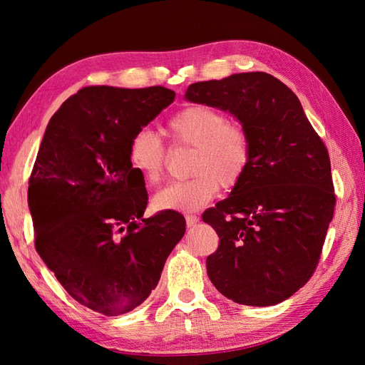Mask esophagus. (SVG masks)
<instances>
[{
  "label": "esophagus",
  "mask_w": 365,
  "mask_h": 365,
  "mask_svg": "<svg viewBox=\"0 0 365 365\" xmlns=\"http://www.w3.org/2000/svg\"><path fill=\"white\" fill-rule=\"evenodd\" d=\"M197 222H199V216L197 215H187V226L188 227H192Z\"/></svg>",
  "instance_id": "34e87169"
}]
</instances>
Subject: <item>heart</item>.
Listing matches in <instances>:
<instances>
[{"instance_id": "1", "label": "heart", "mask_w": 365, "mask_h": 365, "mask_svg": "<svg viewBox=\"0 0 365 365\" xmlns=\"http://www.w3.org/2000/svg\"><path fill=\"white\" fill-rule=\"evenodd\" d=\"M169 136L174 144L195 147L190 180L173 182L155 192L157 212L191 213L218 196L220 185L234 188L251 165L250 135L229 123L227 115L207 105H191L170 118ZM166 161V149L150 128L135 131L128 144L130 168L145 183H157Z\"/></svg>"}]
</instances>
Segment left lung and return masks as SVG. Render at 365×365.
<instances>
[{
	"instance_id": "left-lung-1",
	"label": "left lung",
	"mask_w": 365,
	"mask_h": 365,
	"mask_svg": "<svg viewBox=\"0 0 365 365\" xmlns=\"http://www.w3.org/2000/svg\"><path fill=\"white\" fill-rule=\"evenodd\" d=\"M185 100L230 113L252 145L242 182L202 216L220 237L208 277L238 304H279L312 276L334 215L327 147L298 97L265 72L192 83Z\"/></svg>"
}]
</instances>
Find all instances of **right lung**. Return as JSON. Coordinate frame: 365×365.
<instances>
[{
    "label": "right lung",
    "mask_w": 365,
    "mask_h": 365,
    "mask_svg": "<svg viewBox=\"0 0 365 365\" xmlns=\"http://www.w3.org/2000/svg\"><path fill=\"white\" fill-rule=\"evenodd\" d=\"M174 98L163 86H89L46 125L28 188L36 250L66 292L98 314L145 301L185 234L177 212L144 218L147 191L128 163L131 136Z\"/></svg>",
    "instance_id": "right-lung-1"
}]
</instances>
